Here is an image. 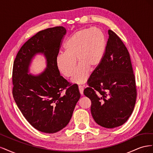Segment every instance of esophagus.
<instances>
[{
    "mask_svg": "<svg viewBox=\"0 0 153 153\" xmlns=\"http://www.w3.org/2000/svg\"><path fill=\"white\" fill-rule=\"evenodd\" d=\"M78 89H79V91H80V93L81 95H83L84 94V87H83L82 86H78Z\"/></svg>",
    "mask_w": 153,
    "mask_h": 153,
    "instance_id": "1",
    "label": "esophagus"
}]
</instances>
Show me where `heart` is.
Returning a JSON list of instances; mask_svg holds the SVG:
<instances>
[{
    "label": "heart",
    "instance_id": "b5f03b06",
    "mask_svg": "<svg viewBox=\"0 0 153 153\" xmlns=\"http://www.w3.org/2000/svg\"><path fill=\"white\" fill-rule=\"evenodd\" d=\"M105 46V36L96 27L78 30L68 39L65 53H60L56 58V65L62 75L67 78L73 75L76 64L79 63L73 74L72 81L84 84L89 75V68L98 66L103 58Z\"/></svg>",
    "mask_w": 153,
    "mask_h": 153
}]
</instances>
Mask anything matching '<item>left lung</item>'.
I'll return each mask as SVG.
<instances>
[{
  "label": "left lung",
  "instance_id": "obj_1",
  "mask_svg": "<svg viewBox=\"0 0 153 153\" xmlns=\"http://www.w3.org/2000/svg\"><path fill=\"white\" fill-rule=\"evenodd\" d=\"M108 33L103 58L91 75L84 94L91 101L95 122L114 128L126 123L131 115L137 87L127 48L114 31L108 30Z\"/></svg>",
  "mask_w": 153,
  "mask_h": 153
}]
</instances>
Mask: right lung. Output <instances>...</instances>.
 <instances>
[{
    "instance_id": "1",
    "label": "right lung",
    "mask_w": 153,
    "mask_h": 153,
    "mask_svg": "<svg viewBox=\"0 0 153 153\" xmlns=\"http://www.w3.org/2000/svg\"><path fill=\"white\" fill-rule=\"evenodd\" d=\"M66 30L62 26L36 33L23 45L13 68V96L23 115L32 127L53 133L66 127L80 98L78 86L60 75L56 58ZM44 53L48 68L38 76L28 75L32 56Z\"/></svg>"
}]
</instances>
